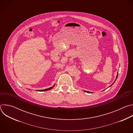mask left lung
<instances>
[{"mask_svg":"<svg viewBox=\"0 0 133 133\" xmlns=\"http://www.w3.org/2000/svg\"><path fill=\"white\" fill-rule=\"evenodd\" d=\"M117 77H118V72H117V76H116V79H115V81H116V80L117 79ZM115 82H114V83H112V84H111V85H110V86L109 87H110V86H111V85H112L114 84V83H115ZM84 91H85V92H88V93H92L91 92H89V91H85V90H84Z\"/></svg>","mask_w":133,"mask_h":133,"instance_id":"left-lung-1","label":"left lung"}]
</instances>
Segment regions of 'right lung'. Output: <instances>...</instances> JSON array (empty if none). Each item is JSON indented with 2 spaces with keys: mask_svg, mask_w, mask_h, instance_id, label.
Listing matches in <instances>:
<instances>
[{
  "mask_svg": "<svg viewBox=\"0 0 133 133\" xmlns=\"http://www.w3.org/2000/svg\"><path fill=\"white\" fill-rule=\"evenodd\" d=\"M55 86V85L53 86H52V87H50V88H47V89H42V90H37V91H47V90H50V89H52Z\"/></svg>",
  "mask_w": 133,
  "mask_h": 133,
  "instance_id": "right-lung-1",
  "label": "right lung"
}]
</instances>
